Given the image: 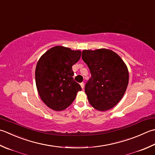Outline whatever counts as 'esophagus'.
<instances>
[{
	"instance_id": "esophagus-1",
	"label": "esophagus",
	"mask_w": 155,
	"mask_h": 155,
	"mask_svg": "<svg viewBox=\"0 0 155 155\" xmlns=\"http://www.w3.org/2000/svg\"><path fill=\"white\" fill-rule=\"evenodd\" d=\"M81 88H82V89H84V83H81Z\"/></svg>"
}]
</instances>
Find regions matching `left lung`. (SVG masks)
<instances>
[{
	"instance_id": "1",
	"label": "left lung",
	"mask_w": 155,
	"mask_h": 155,
	"mask_svg": "<svg viewBox=\"0 0 155 155\" xmlns=\"http://www.w3.org/2000/svg\"><path fill=\"white\" fill-rule=\"evenodd\" d=\"M82 58L91 74L84 87L89 104L99 111L110 110L122 98L128 87L126 65L116 53L107 49L83 50Z\"/></svg>"
}]
</instances>
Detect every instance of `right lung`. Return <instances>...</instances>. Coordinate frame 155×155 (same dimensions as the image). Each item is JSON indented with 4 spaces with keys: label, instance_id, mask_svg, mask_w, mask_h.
Returning <instances> with one entry per match:
<instances>
[{
    "label": "right lung",
    "instance_id": "obj_1",
    "mask_svg": "<svg viewBox=\"0 0 155 155\" xmlns=\"http://www.w3.org/2000/svg\"><path fill=\"white\" fill-rule=\"evenodd\" d=\"M81 52L56 46L48 50L38 62L35 82L39 96L48 107L62 111L71 105L81 87L74 80L72 66Z\"/></svg>",
    "mask_w": 155,
    "mask_h": 155
}]
</instances>
